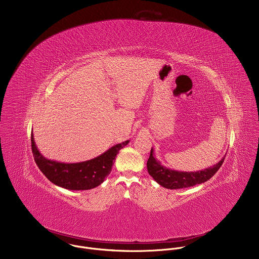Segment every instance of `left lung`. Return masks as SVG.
I'll return each mask as SVG.
<instances>
[{
    "label": "left lung",
    "mask_w": 259,
    "mask_h": 259,
    "mask_svg": "<svg viewBox=\"0 0 259 259\" xmlns=\"http://www.w3.org/2000/svg\"><path fill=\"white\" fill-rule=\"evenodd\" d=\"M223 156L214 165L198 171H180L171 168H167L161 164L153 155V148L150 150V154L147 162L148 174L158 185L168 189L185 188L195 185H200L211 179L214 174L221 168L224 161Z\"/></svg>",
    "instance_id": "1"
}]
</instances>
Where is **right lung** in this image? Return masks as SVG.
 <instances>
[{"label":"right lung","instance_id":"obj_1","mask_svg":"<svg viewBox=\"0 0 259 259\" xmlns=\"http://www.w3.org/2000/svg\"><path fill=\"white\" fill-rule=\"evenodd\" d=\"M31 138L34 158L39 170L54 185L71 190H87L102 185L110 175L119 149L130 143V141H125L117 144L90 160L66 163L46 158L37 149L33 133Z\"/></svg>","mask_w":259,"mask_h":259}]
</instances>
